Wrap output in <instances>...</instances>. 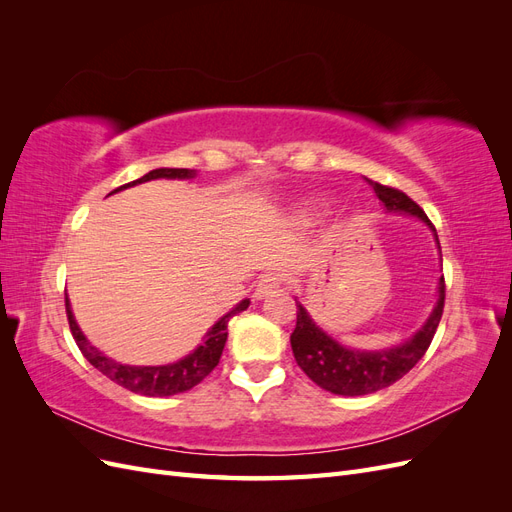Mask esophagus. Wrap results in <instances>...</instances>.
<instances>
[{
  "mask_svg": "<svg viewBox=\"0 0 512 512\" xmlns=\"http://www.w3.org/2000/svg\"><path fill=\"white\" fill-rule=\"evenodd\" d=\"M284 284H286L284 273H280V271H269V273H265V275H262L260 280H258L256 299H262V297H267V294H273V292H277V290H282Z\"/></svg>",
  "mask_w": 512,
  "mask_h": 512,
  "instance_id": "1",
  "label": "esophagus"
}]
</instances>
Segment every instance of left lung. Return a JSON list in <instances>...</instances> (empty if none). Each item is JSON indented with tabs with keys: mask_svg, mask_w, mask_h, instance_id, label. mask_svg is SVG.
<instances>
[{
	"mask_svg": "<svg viewBox=\"0 0 512 512\" xmlns=\"http://www.w3.org/2000/svg\"><path fill=\"white\" fill-rule=\"evenodd\" d=\"M365 181L382 200V205L386 209L416 215V218H421L425 224H429L433 232H436L425 211L418 207L408 194L391 188V185H382L378 181ZM444 297L446 286L442 277L438 305L425 322V327L412 339H408L406 344L382 352H359L339 346L335 339H331L327 333L316 327L314 320L307 316L305 307L297 303V327H294L290 335L294 359H297V365L305 371L309 380L316 382L320 389L331 391L335 395L356 397L386 389V386H391L404 378L408 371L423 359L433 335L438 331V324L444 312Z\"/></svg>",
	"mask_w": 512,
	"mask_h": 512,
	"instance_id": "8db88e82",
	"label": "left lung"
}]
</instances>
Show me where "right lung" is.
<instances>
[{
    "label": "right lung",
    "mask_w": 512,
    "mask_h": 512,
    "mask_svg": "<svg viewBox=\"0 0 512 512\" xmlns=\"http://www.w3.org/2000/svg\"><path fill=\"white\" fill-rule=\"evenodd\" d=\"M190 179L194 177V170L190 168H156L147 173L145 177L130 181L126 185H119V192L123 188H130V185L143 183V181H151V179ZM111 192V194H113ZM250 301H241L232 312H228L224 318H220L218 322L213 324V329L207 333V339L200 344L192 354L185 356V359L173 363V365H158V367H132V365H121L113 359H108L102 352H98L94 346H91L85 335L81 333L79 324L74 322L72 309L66 297V314H68V324H70V333L74 337L76 346L83 352L85 359L94 365L98 371L106 378H111L113 382H117L123 389H128L132 393L138 395H147V397H168V395H177V393H185L194 389L198 382H203L211 371L215 369V365L220 363V356L226 344L228 337V320L247 309Z\"/></svg>",
    "instance_id": "obj_1"
}]
</instances>
